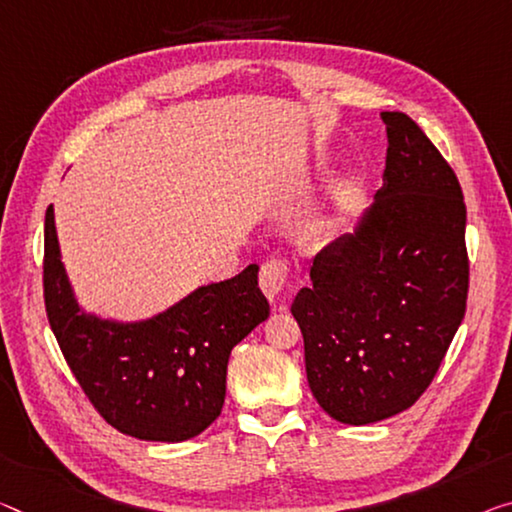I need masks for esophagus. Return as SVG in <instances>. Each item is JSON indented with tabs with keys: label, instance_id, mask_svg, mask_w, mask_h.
<instances>
[{
	"label": "esophagus",
	"instance_id": "esophagus-1",
	"mask_svg": "<svg viewBox=\"0 0 512 512\" xmlns=\"http://www.w3.org/2000/svg\"><path fill=\"white\" fill-rule=\"evenodd\" d=\"M288 279V265L279 261V258H270L261 265V274H258V283L261 290L270 302L277 300V295L283 290V283Z\"/></svg>",
	"mask_w": 512,
	"mask_h": 512
}]
</instances>
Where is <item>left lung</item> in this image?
Wrapping results in <instances>:
<instances>
[{"label": "left lung", "instance_id": "left-lung-1", "mask_svg": "<svg viewBox=\"0 0 512 512\" xmlns=\"http://www.w3.org/2000/svg\"><path fill=\"white\" fill-rule=\"evenodd\" d=\"M387 167L375 203L313 258L293 316L318 405L348 426L412 407L467 309V208L458 176L403 112H382Z\"/></svg>", "mask_w": 512, "mask_h": 512}]
</instances>
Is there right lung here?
I'll use <instances>...</instances> for the list:
<instances>
[{"label": "right lung", "mask_w": 512, "mask_h": 512, "mask_svg": "<svg viewBox=\"0 0 512 512\" xmlns=\"http://www.w3.org/2000/svg\"><path fill=\"white\" fill-rule=\"evenodd\" d=\"M43 293L47 320L86 398L109 426L146 442H185L222 414L231 350L270 316L258 265L196 288L148 320L82 311L61 263L52 206Z\"/></svg>", "instance_id": "1"}]
</instances>
